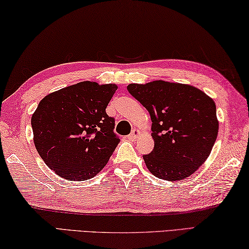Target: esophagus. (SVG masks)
Instances as JSON below:
<instances>
[{"instance_id":"obj_1","label":"esophagus","mask_w":249,"mask_h":249,"mask_svg":"<svg viewBox=\"0 0 249 249\" xmlns=\"http://www.w3.org/2000/svg\"><path fill=\"white\" fill-rule=\"evenodd\" d=\"M138 136H139V130L134 129L133 131L128 136V139H129L130 141H134V140H136V139L138 138Z\"/></svg>"}]
</instances>
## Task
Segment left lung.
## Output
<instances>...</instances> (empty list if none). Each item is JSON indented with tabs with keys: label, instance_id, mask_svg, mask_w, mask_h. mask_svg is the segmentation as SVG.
Returning a JSON list of instances; mask_svg holds the SVG:
<instances>
[{
	"label": "left lung",
	"instance_id": "1",
	"mask_svg": "<svg viewBox=\"0 0 249 249\" xmlns=\"http://www.w3.org/2000/svg\"><path fill=\"white\" fill-rule=\"evenodd\" d=\"M127 89L149 111L154 149L143 155L160 179L181 180L197 171L214 145L219 121L211 97L191 85L153 81Z\"/></svg>",
	"mask_w": 249,
	"mask_h": 249
}]
</instances>
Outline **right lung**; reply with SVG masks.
<instances>
[{"mask_svg":"<svg viewBox=\"0 0 249 249\" xmlns=\"http://www.w3.org/2000/svg\"><path fill=\"white\" fill-rule=\"evenodd\" d=\"M115 84L80 82L47 95L32 116L36 150L67 180L93 178L108 163L120 139L106 108Z\"/></svg>","mask_w":249,"mask_h":249,"instance_id":"right-lung-1","label":"right lung"}]
</instances>
